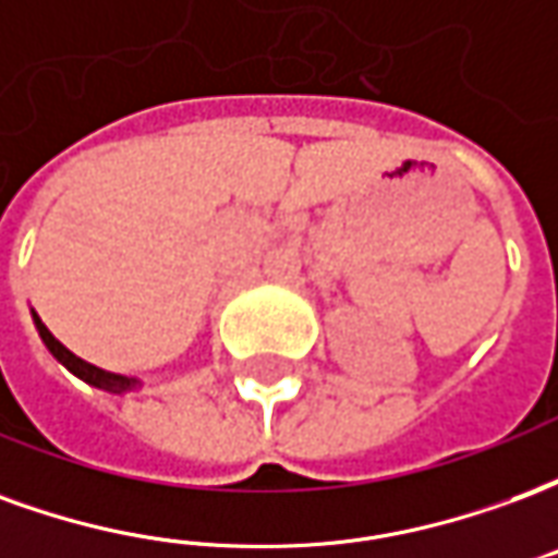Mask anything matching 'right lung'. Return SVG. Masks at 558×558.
<instances>
[{"mask_svg": "<svg viewBox=\"0 0 558 558\" xmlns=\"http://www.w3.org/2000/svg\"><path fill=\"white\" fill-rule=\"evenodd\" d=\"M35 326H38V331H41V338H44V343H47V350L53 352L56 359L65 364L71 374H77L80 379H86L89 386H98V388H104V391H113V395H119V391H128V388L134 386V379L116 376V374H110V371H101V367H95V364L77 359L74 352L65 350V347H62V343H59L53 335H50V328L44 326L38 316H35Z\"/></svg>", "mask_w": 558, "mask_h": 558, "instance_id": "add662e5", "label": "right lung"}]
</instances>
